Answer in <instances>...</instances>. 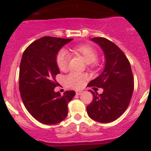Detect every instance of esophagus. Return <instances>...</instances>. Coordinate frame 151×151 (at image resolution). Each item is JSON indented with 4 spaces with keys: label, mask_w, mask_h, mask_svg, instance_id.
<instances>
[{
    "label": "esophagus",
    "mask_w": 151,
    "mask_h": 151,
    "mask_svg": "<svg viewBox=\"0 0 151 151\" xmlns=\"http://www.w3.org/2000/svg\"><path fill=\"white\" fill-rule=\"evenodd\" d=\"M76 95H78V96L82 95V94H83V91H82V90L76 91Z\"/></svg>",
    "instance_id": "1"
}]
</instances>
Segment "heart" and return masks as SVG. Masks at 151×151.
I'll use <instances>...</instances> for the list:
<instances>
[{"instance_id": "b5f03b06", "label": "heart", "mask_w": 151, "mask_h": 151, "mask_svg": "<svg viewBox=\"0 0 151 151\" xmlns=\"http://www.w3.org/2000/svg\"><path fill=\"white\" fill-rule=\"evenodd\" d=\"M73 52L81 55L86 62L88 63L92 62V65L96 64V58L98 52L95 48L88 44H83L75 46L73 48ZM69 60V55L66 51L60 50L57 53L55 57V62L57 67L60 71H65L68 68V63ZM86 76L83 73H72L65 77L64 83L65 86L75 89H81L84 86L86 81Z\"/></svg>"}]
</instances>
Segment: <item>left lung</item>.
Returning <instances> with one entry per match:
<instances>
[{
    "label": "left lung",
    "instance_id": "left-lung-1",
    "mask_svg": "<svg viewBox=\"0 0 151 151\" xmlns=\"http://www.w3.org/2000/svg\"><path fill=\"white\" fill-rule=\"evenodd\" d=\"M91 40L103 49L106 65L102 74L88 84L89 86L103 88V92L99 95L90 91L93 98L87 106V113L95 121L110 123L127 109L134 92V76L128 58L117 45L102 37Z\"/></svg>",
    "mask_w": 151,
    "mask_h": 151
}]
</instances>
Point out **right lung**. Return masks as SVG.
<instances>
[{
    "label": "right lung",
    "instance_id": "1",
    "mask_svg": "<svg viewBox=\"0 0 151 151\" xmlns=\"http://www.w3.org/2000/svg\"><path fill=\"white\" fill-rule=\"evenodd\" d=\"M73 38L46 36L28 46L22 55L19 72V91L25 108L40 123L52 125L60 123L68 115V103L76 95L66 91L61 96L55 92V76L59 69L56 55Z\"/></svg>",
    "mask_w": 151,
    "mask_h": 151
}]
</instances>
